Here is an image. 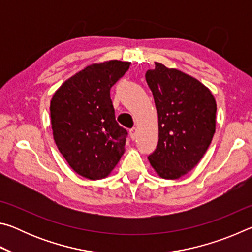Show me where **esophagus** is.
<instances>
[{"mask_svg": "<svg viewBox=\"0 0 252 252\" xmlns=\"http://www.w3.org/2000/svg\"><path fill=\"white\" fill-rule=\"evenodd\" d=\"M136 134H138V129L136 127H132V129L130 130V136L132 140H134L136 138Z\"/></svg>", "mask_w": 252, "mask_h": 252, "instance_id": "esophagus-1", "label": "esophagus"}]
</instances>
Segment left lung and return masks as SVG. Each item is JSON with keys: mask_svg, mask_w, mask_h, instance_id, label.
Listing matches in <instances>:
<instances>
[{"mask_svg": "<svg viewBox=\"0 0 252 252\" xmlns=\"http://www.w3.org/2000/svg\"><path fill=\"white\" fill-rule=\"evenodd\" d=\"M146 80L159 119V141L148 157L163 179H179L191 171L210 146L216 132L217 104L200 81L156 62Z\"/></svg>", "mask_w": 252, "mask_h": 252, "instance_id": "8db88e82", "label": "left lung"}]
</instances>
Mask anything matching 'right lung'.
<instances>
[{
  "instance_id": "right-lung-1",
  "label": "right lung",
  "mask_w": 252,
  "mask_h": 252,
  "mask_svg": "<svg viewBox=\"0 0 252 252\" xmlns=\"http://www.w3.org/2000/svg\"><path fill=\"white\" fill-rule=\"evenodd\" d=\"M129 67L118 60L89 65L51 100L55 144L70 167L90 180L108 177L126 151L127 132L116 120L110 90Z\"/></svg>"
}]
</instances>
